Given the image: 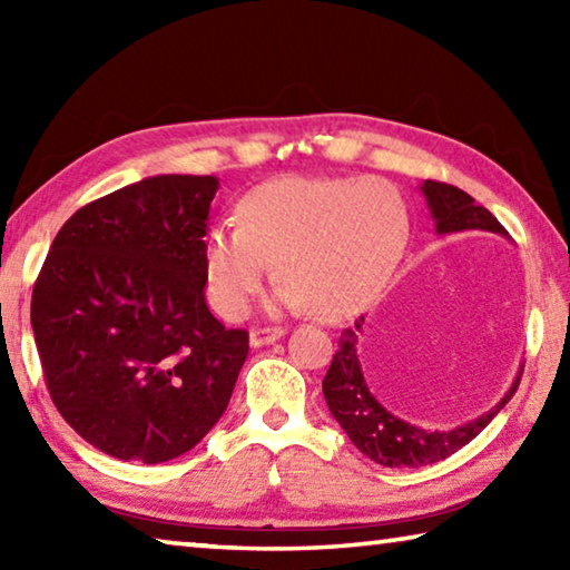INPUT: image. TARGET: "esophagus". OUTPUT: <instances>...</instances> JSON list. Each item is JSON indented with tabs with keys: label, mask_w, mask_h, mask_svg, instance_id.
I'll return each instance as SVG.
<instances>
[{
	"label": "esophagus",
	"mask_w": 570,
	"mask_h": 570,
	"mask_svg": "<svg viewBox=\"0 0 570 570\" xmlns=\"http://www.w3.org/2000/svg\"><path fill=\"white\" fill-rule=\"evenodd\" d=\"M284 336V330L282 326H266V330H254L248 334V342L254 350H258V346H266V344H274L276 340H282Z\"/></svg>",
	"instance_id": "1"
}]
</instances>
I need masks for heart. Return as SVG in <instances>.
Returning a JSON list of instances; mask_svg holds the SVG:
<instances>
[{
	"instance_id": "1",
	"label": "heart",
	"mask_w": 570,
	"mask_h": 570,
	"mask_svg": "<svg viewBox=\"0 0 570 570\" xmlns=\"http://www.w3.org/2000/svg\"><path fill=\"white\" fill-rule=\"evenodd\" d=\"M238 220L204 244L208 302L226 322L244 320L274 264L276 312L350 320L377 302L410 238L402 193L374 176L274 178L240 200Z\"/></svg>"
}]
</instances>
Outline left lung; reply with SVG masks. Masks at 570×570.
Here are the masks:
<instances>
[{
	"mask_svg": "<svg viewBox=\"0 0 570 570\" xmlns=\"http://www.w3.org/2000/svg\"><path fill=\"white\" fill-rule=\"evenodd\" d=\"M420 193L428 204L430 218L435 224L438 236L460 234V230H490V234L508 236L500 220L488 208L475 204V198L465 190L448 183L424 180ZM364 332L366 320L360 316L350 330L340 336V350H336L330 372L322 382L324 400L330 404L334 420L350 435L354 448L384 468H422L450 458L452 452L465 448L472 438H478L488 422L505 407L518 390L523 364H520L515 382L503 394L493 410L452 430H424L417 424L400 420L377 400L364 380L362 360L364 354Z\"/></svg>",
	"mask_w": 570,
	"mask_h": 570,
	"instance_id": "obj_1",
	"label": "left lung"
}]
</instances>
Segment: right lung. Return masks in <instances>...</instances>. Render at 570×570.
Returning <instances> with one entry per match:
<instances>
[{"instance_id": "1", "label": "right lung", "mask_w": 570, "mask_h": 570, "mask_svg": "<svg viewBox=\"0 0 570 570\" xmlns=\"http://www.w3.org/2000/svg\"><path fill=\"white\" fill-rule=\"evenodd\" d=\"M216 176H153L67 220L32 292L47 390L118 460L166 462L226 412L248 334L208 312L204 236Z\"/></svg>"}]
</instances>
